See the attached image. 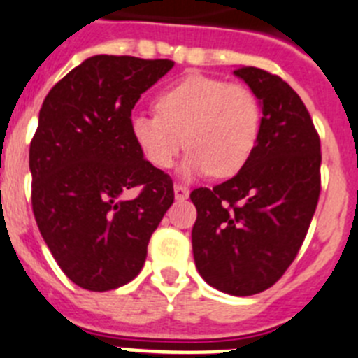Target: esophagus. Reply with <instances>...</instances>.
<instances>
[{
    "label": "esophagus",
    "instance_id": "esophagus-1",
    "mask_svg": "<svg viewBox=\"0 0 358 358\" xmlns=\"http://www.w3.org/2000/svg\"><path fill=\"white\" fill-rule=\"evenodd\" d=\"M175 196L176 200H187L189 198V189L182 183H175Z\"/></svg>",
    "mask_w": 358,
    "mask_h": 358
}]
</instances>
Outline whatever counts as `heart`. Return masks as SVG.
Masks as SVG:
<instances>
[{"label":"heart","instance_id":"heart-1","mask_svg":"<svg viewBox=\"0 0 358 358\" xmlns=\"http://www.w3.org/2000/svg\"><path fill=\"white\" fill-rule=\"evenodd\" d=\"M155 110L133 113L129 133L157 169H169L185 142V175L225 178L247 166L259 142V99L243 83L191 76L158 93Z\"/></svg>","mask_w":358,"mask_h":358}]
</instances>
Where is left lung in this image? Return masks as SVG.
Returning <instances> with one entry per match:
<instances>
[{"mask_svg": "<svg viewBox=\"0 0 358 358\" xmlns=\"http://www.w3.org/2000/svg\"><path fill=\"white\" fill-rule=\"evenodd\" d=\"M234 73L261 101L259 142L238 175L191 192L192 254L210 287L245 297L275 285L299 252L321 194V138L281 77L256 66Z\"/></svg>", "mask_w": 358, "mask_h": 358, "instance_id": "8db88e82", "label": "left lung"}]
</instances>
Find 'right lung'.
<instances>
[{"label":"right lung","mask_w":358,"mask_h":358,"mask_svg":"<svg viewBox=\"0 0 358 358\" xmlns=\"http://www.w3.org/2000/svg\"><path fill=\"white\" fill-rule=\"evenodd\" d=\"M169 59L95 55L50 90L30 142L32 210L66 278L90 292L133 281L175 201L173 180L129 133L142 93Z\"/></svg>","instance_id":"obj_1"}]
</instances>
